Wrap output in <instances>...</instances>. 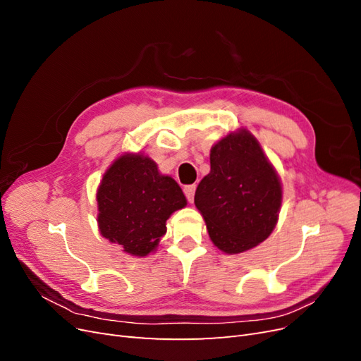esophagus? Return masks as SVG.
I'll list each match as a JSON object with an SVG mask.
<instances>
[{"label": "esophagus", "instance_id": "esophagus-1", "mask_svg": "<svg viewBox=\"0 0 361 361\" xmlns=\"http://www.w3.org/2000/svg\"><path fill=\"white\" fill-rule=\"evenodd\" d=\"M183 192L187 195V199L190 203H192L194 200V192H195V185H185L183 187Z\"/></svg>", "mask_w": 361, "mask_h": 361}]
</instances>
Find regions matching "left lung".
I'll list each match as a JSON object with an SVG mask.
<instances>
[{"mask_svg": "<svg viewBox=\"0 0 361 361\" xmlns=\"http://www.w3.org/2000/svg\"><path fill=\"white\" fill-rule=\"evenodd\" d=\"M209 159L211 171L195 190V207L218 250L244 253L274 231L283 199L280 176L245 128L218 140Z\"/></svg>", "mask_w": 361, "mask_h": 361, "instance_id": "1", "label": "left lung"}]
</instances>
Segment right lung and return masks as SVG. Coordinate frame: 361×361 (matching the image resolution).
<instances>
[{
	"mask_svg": "<svg viewBox=\"0 0 361 361\" xmlns=\"http://www.w3.org/2000/svg\"><path fill=\"white\" fill-rule=\"evenodd\" d=\"M96 202L101 235L137 257L157 250L170 215L187 206L178 182L161 174L157 162L140 152H125L113 161Z\"/></svg>",
	"mask_w": 361,
	"mask_h": 361,
	"instance_id": "obj_1",
	"label": "right lung"
}]
</instances>
